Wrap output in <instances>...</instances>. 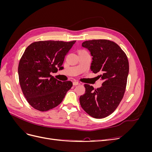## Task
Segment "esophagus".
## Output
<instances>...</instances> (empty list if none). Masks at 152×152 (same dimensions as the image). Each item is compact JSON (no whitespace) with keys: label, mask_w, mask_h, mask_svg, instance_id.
<instances>
[{"label":"esophagus","mask_w":152,"mask_h":152,"mask_svg":"<svg viewBox=\"0 0 152 152\" xmlns=\"http://www.w3.org/2000/svg\"><path fill=\"white\" fill-rule=\"evenodd\" d=\"M79 84H80L79 82H76V81L73 82V86H77V85H79Z\"/></svg>","instance_id":"obj_1"}]
</instances>
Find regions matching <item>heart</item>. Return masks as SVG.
<instances>
[{
  "mask_svg": "<svg viewBox=\"0 0 152 152\" xmlns=\"http://www.w3.org/2000/svg\"><path fill=\"white\" fill-rule=\"evenodd\" d=\"M82 51H85V50H80L79 52H82Z\"/></svg>",
  "mask_w": 152,
  "mask_h": 152,
  "instance_id": "1",
  "label": "heart"
}]
</instances>
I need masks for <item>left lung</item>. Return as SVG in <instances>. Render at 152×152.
<instances>
[{
  "instance_id": "8db88e82",
  "label": "left lung",
  "mask_w": 152,
  "mask_h": 152,
  "mask_svg": "<svg viewBox=\"0 0 152 152\" xmlns=\"http://www.w3.org/2000/svg\"><path fill=\"white\" fill-rule=\"evenodd\" d=\"M82 46L90 51L93 56L91 70L98 73L97 77L103 82L96 89L84 84L86 92L80 96V103L90 116L104 118L115 110L123 98L129 73L128 59L116 43L108 40H87Z\"/></svg>"
}]
</instances>
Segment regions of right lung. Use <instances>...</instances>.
Wrapping results in <instances>:
<instances>
[{"mask_svg": "<svg viewBox=\"0 0 152 152\" xmlns=\"http://www.w3.org/2000/svg\"><path fill=\"white\" fill-rule=\"evenodd\" d=\"M75 42L39 41L25 49L18 66L19 81L27 102L35 109L45 112L57 107L72 87L71 81L58 80L50 73L62 70L64 59Z\"/></svg>", "mask_w": 152, "mask_h": 152, "instance_id": "right-lung-1", "label": "right lung"}]
</instances>
